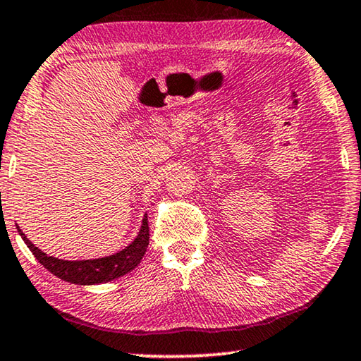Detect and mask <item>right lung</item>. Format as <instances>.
<instances>
[{
  "mask_svg": "<svg viewBox=\"0 0 361 361\" xmlns=\"http://www.w3.org/2000/svg\"><path fill=\"white\" fill-rule=\"evenodd\" d=\"M20 238L24 239L27 247L32 250V254L35 255V259L42 263V265L51 271L54 276L64 279V281L73 283V284H99L107 283L112 279H117L123 274L130 273L140 265V262L146 254L147 245H149V225H147V215L142 219L141 230L138 236L135 238V241L128 244L127 247L120 250V252L102 257V259H93V260H62L56 259L44 254L35 247V244L28 241V238L20 231V228H17Z\"/></svg>",
  "mask_w": 361,
  "mask_h": 361,
  "instance_id": "right-lung-1",
  "label": "right lung"
}]
</instances>
